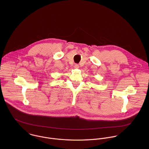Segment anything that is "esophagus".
I'll return each mask as SVG.
<instances>
[{"mask_svg": "<svg viewBox=\"0 0 149 149\" xmlns=\"http://www.w3.org/2000/svg\"><path fill=\"white\" fill-rule=\"evenodd\" d=\"M74 67L75 69H79V65H77V64H75Z\"/></svg>", "mask_w": 149, "mask_h": 149, "instance_id": "34e87169", "label": "esophagus"}]
</instances>
